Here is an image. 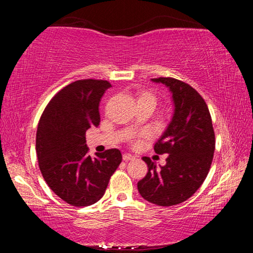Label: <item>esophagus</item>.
Wrapping results in <instances>:
<instances>
[{
	"mask_svg": "<svg viewBox=\"0 0 253 253\" xmlns=\"http://www.w3.org/2000/svg\"><path fill=\"white\" fill-rule=\"evenodd\" d=\"M123 160L125 161V162H128V161H131V160H134V156L132 155H130V154H124L123 155Z\"/></svg>",
	"mask_w": 253,
	"mask_h": 253,
	"instance_id": "1",
	"label": "esophagus"
}]
</instances>
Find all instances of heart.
<instances>
[{"mask_svg":"<svg viewBox=\"0 0 253 253\" xmlns=\"http://www.w3.org/2000/svg\"><path fill=\"white\" fill-rule=\"evenodd\" d=\"M138 104H151L155 107L157 104V97L151 91H142L138 95V99H137ZM143 137H148L147 132L143 134Z\"/></svg>","mask_w":253,"mask_h":253,"instance_id":"1","label":"heart"}]
</instances>
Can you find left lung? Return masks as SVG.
<instances>
[{
  "instance_id": "1",
  "label": "left lung",
  "mask_w": 253,
  "mask_h": 253,
  "mask_svg": "<svg viewBox=\"0 0 253 253\" xmlns=\"http://www.w3.org/2000/svg\"><path fill=\"white\" fill-rule=\"evenodd\" d=\"M169 89L174 114L154 146L157 154H169L164 166L143 157L148 172L137 183L139 194L153 204L172 207L190 199L202 185L215 149V136L208 105L190 84L174 78H154Z\"/></svg>"
}]
</instances>
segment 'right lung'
<instances>
[{"instance_id": "obj_1", "label": "right lung", "mask_w": 253, "mask_h": 253, "mask_svg": "<svg viewBox=\"0 0 253 253\" xmlns=\"http://www.w3.org/2000/svg\"><path fill=\"white\" fill-rule=\"evenodd\" d=\"M111 84L84 79L66 85L46 105L37 130L39 168L49 187L68 204L88 207L105 194L122 163L117 148L88 155L85 131L100 123L99 101Z\"/></svg>"}]
</instances>
